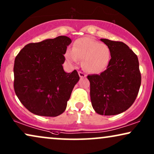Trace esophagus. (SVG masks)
<instances>
[{"instance_id": "obj_1", "label": "esophagus", "mask_w": 154, "mask_h": 154, "mask_svg": "<svg viewBox=\"0 0 154 154\" xmlns=\"http://www.w3.org/2000/svg\"><path fill=\"white\" fill-rule=\"evenodd\" d=\"M78 74H79V77H81V78H83V77H86V75H85V73L84 72H81V71H79L78 72Z\"/></svg>"}]
</instances>
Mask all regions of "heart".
Returning <instances> with one entry per match:
<instances>
[{
	"label": "heart",
	"mask_w": 154,
	"mask_h": 154,
	"mask_svg": "<svg viewBox=\"0 0 154 154\" xmlns=\"http://www.w3.org/2000/svg\"><path fill=\"white\" fill-rule=\"evenodd\" d=\"M110 48L91 38H82L74 43L72 49H67L65 57L72 63L83 60L85 70L91 73H100L104 70L111 60Z\"/></svg>",
	"instance_id": "heart-1"
}]
</instances>
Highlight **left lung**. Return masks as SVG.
<instances>
[{"label": "left lung", "instance_id": "1", "mask_svg": "<svg viewBox=\"0 0 154 154\" xmlns=\"http://www.w3.org/2000/svg\"><path fill=\"white\" fill-rule=\"evenodd\" d=\"M110 48L111 60L100 75L87 76L91 105L97 114L116 115L133 104L141 82L137 55L125 43L101 39Z\"/></svg>", "mask_w": 154, "mask_h": 154}]
</instances>
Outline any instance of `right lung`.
I'll return each instance as SVG.
<instances>
[{
	"label": "right lung",
	"mask_w": 154,
	"mask_h": 154,
	"mask_svg": "<svg viewBox=\"0 0 154 154\" xmlns=\"http://www.w3.org/2000/svg\"><path fill=\"white\" fill-rule=\"evenodd\" d=\"M72 42L58 36L26 45L15 59L14 90L23 106L38 116H57L65 112L79 81L77 70L66 73L64 54Z\"/></svg>",
	"instance_id": "right-lung-1"
}]
</instances>
